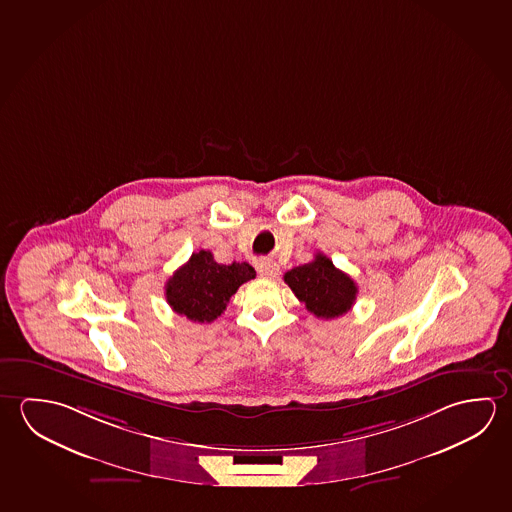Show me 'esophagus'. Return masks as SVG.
<instances>
[{"mask_svg": "<svg viewBox=\"0 0 512 512\" xmlns=\"http://www.w3.org/2000/svg\"><path fill=\"white\" fill-rule=\"evenodd\" d=\"M278 271H280V268H278L277 262H273V260H264V262L259 264L260 277L275 278L278 275Z\"/></svg>", "mask_w": 512, "mask_h": 512, "instance_id": "34e87169", "label": "esophagus"}]
</instances>
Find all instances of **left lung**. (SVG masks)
Here are the masks:
<instances>
[{
    "instance_id": "1",
    "label": "left lung",
    "mask_w": 512,
    "mask_h": 512,
    "mask_svg": "<svg viewBox=\"0 0 512 512\" xmlns=\"http://www.w3.org/2000/svg\"><path fill=\"white\" fill-rule=\"evenodd\" d=\"M284 280L316 318H339L352 309L357 298V285L352 278L323 253H316L309 264L287 271Z\"/></svg>"
}]
</instances>
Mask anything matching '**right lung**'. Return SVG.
Instances as JSON below:
<instances>
[{
    "label": "right lung",
    "instance_id": "1",
    "mask_svg": "<svg viewBox=\"0 0 512 512\" xmlns=\"http://www.w3.org/2000/svg\"><path fill=\"white\" fill-rule=\"evenodd\" d=\"M252 278L255 269L248 262L218 264L209 250H200L166 282V300L176 314L194 323H210L227 309L230 296Z\"/></svg>",
    "mask_w": 512,
    "mask_h": 512
}]
</instances>
